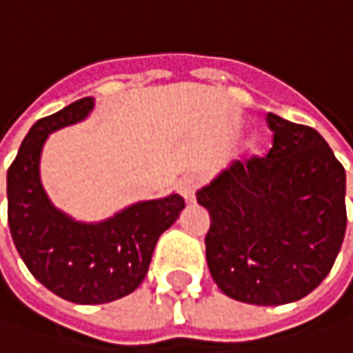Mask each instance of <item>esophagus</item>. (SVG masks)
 I'll list each match as a JSON object with an SVG mask.
<instances>
[{
	"label": "esophagus",
	"mask_w": 353,
	"mask_h": 353,
	"mask_svg": "<svg viewBox=\"0 0 353 353\" xmlns=\"http://www.w3.org/2000/svg\"><path fill=\"white\" fill-rule=\"evenodd\" d=\"M201 183V176L199 174H195V172H189L185 176L181 177L179 181H177V191L181 193V197L191 203V201L195 199V191L199 188Z\"/></svg>",
	"instance_id": "34e87169"
}]
</instances>
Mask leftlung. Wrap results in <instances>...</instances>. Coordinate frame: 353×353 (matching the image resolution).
<instances>
[{"instance_id":"8db88e82","label":"left lung","mask_w":353,"mask_h":353,"mask_svg":"<svg viewBox=\"0 0 353 353\" xmlns=\"http://www.w3.org/2000/svg\"><path fill=\"white\" fill-rule=\"evenodd\" d=\"M265 158L232 162L197 191L214 283L250 305L307 297L330 274L346 234V172L314 128L268 113Z\"/></svg>"}]
</instances>
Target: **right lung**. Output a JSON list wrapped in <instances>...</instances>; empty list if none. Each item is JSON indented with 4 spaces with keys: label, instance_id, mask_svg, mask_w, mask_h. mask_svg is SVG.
<instances>
[{
    "label": "right lung",
    "instance_id": "right-lung-1",
    "mask_svg": "<svg viewBox=\"0 0 353 353\" xmlns=\"http://www.w3.org/2000/svg\"><path fill=\"white\" fill-rule=\"evenodd\" d=\"M83 97L37 121L7 170V221L19 256L46 289L78 305L111 303L142 283L160 234L185 203L177 195L139 201L99 223L58 209L41 181V154L50 132L88 119Z\"/></svg>",
    "mask_w": 353,
    "mask_h": 353
}]
</instances>
